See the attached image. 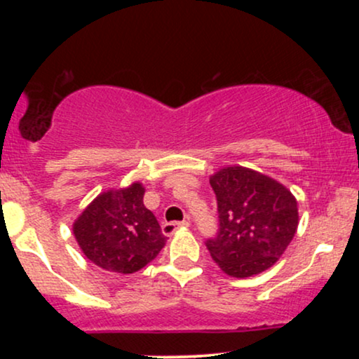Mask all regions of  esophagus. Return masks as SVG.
I'll list each match as a JSON object with an SVG mask.
<instances>
[{
	"label": "esophagus",
	"instance_id": "obj_1",
	"mask_svg": "<svg viewBox=\"0 0 359 359\" xmlns=\"http://www.w3.org/2000/svg\"><path fill=\"white\" fill-rule=\"evenodd\" d=\"M189 224H191V222H189V219L180 221V222H177V221L163 222V224H162V233L165 234V236H172V234H174V233L177 231V229L189 228Z\"/></svg>",
	"mask_w": 359,
	"mask_h": 359
}]
</instances>
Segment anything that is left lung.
Returning a JSON list of instances; mask_svg holds the SVG:
<instances>
[{"label":"left lung","mask_w":359,"mask_h":359,"mask_svg":"<svg viewBox=\"0 0 359 359\" xmlns=\"http://www.w3.org/2000/svg\"><path fill=\"white\" fill-rule=\"evenodd\" d=\"M209 182L219 212L216 238L205 241L214 262L236 278L273 266L297 231L294 194L271 177L240 165L221 168Z\"/></svg>","instance_id":"obj_1"}]
</instances>
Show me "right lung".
<instances>
[{
    "mask_svg": "<svg viewBox=\"0 0 359 359\" xmlns=\"http://www.w3.org/2000/svg\"><path fill=\"white\" fill-rule=\"evenodd\" d=\"M143 196L145 187L140 182L111 189L100 194L74 222L77 245L94 265L114 273H135L165 246L167 238L143 204Z\"/></svg>",
    "mask_w": 359,
    "mask_h": 359,
    "instance_id": "add662e5",
    "label": "right lung"
}]
</instances>
